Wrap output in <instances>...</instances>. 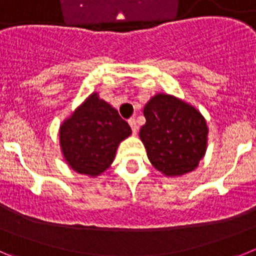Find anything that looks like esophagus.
<instances>
[{"label": "esophagus", "instance_id": "1", "mask_svg": "<svg viewBox=\"0 0 256 256\" xmlns=\"http://www.w3.org/2000/svg\"><path fill=\"white\" fill-rule=\"evenodd\" d=\"M128 123H130V128H132L133 134H136V133H137V130H138V126H137V122H136L134 118H130V120H128Z\"/></svg>", "mask_w": 256, "mask_h": 256}]
</instances>
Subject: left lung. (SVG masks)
Wrapping results in <instances>:
<instances>
[{
    "label": "left lung",
    "instance_id": "obj_1",
    "mask_svg": "<svg viewBox=\"0 0 256 256\" xmlns=\"http://www.w3.org/2000/svg\"><path fill=\"white\" fill-rule=\"evenodd\" d=\"M146 124L140 137L148 160L165 176H182L198 165L206 151L204 116L170 94H156L144 108Z\"/></svg>",
    "mask_w": 256,
    "mask_h": 256
}]
</instances>
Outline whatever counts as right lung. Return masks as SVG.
I'll return each mask as SVG.
<instances>
[{"label": "right lung", "instance_id": "right-lung-1", "mask_svg": "<svg viewBox=\"0 0 256 256\" xmlns=\"http://www.w3.org/2000/svg\"><path fill=\"white\" fill-rule=\"evenodd\" d=\"M130 133L116 110L92 94L61 124L60 146L74 170L94 177L110 166L118 144Z\"/></svg>", "mask_w": 256, "mask_h": 256}]
</instances>
